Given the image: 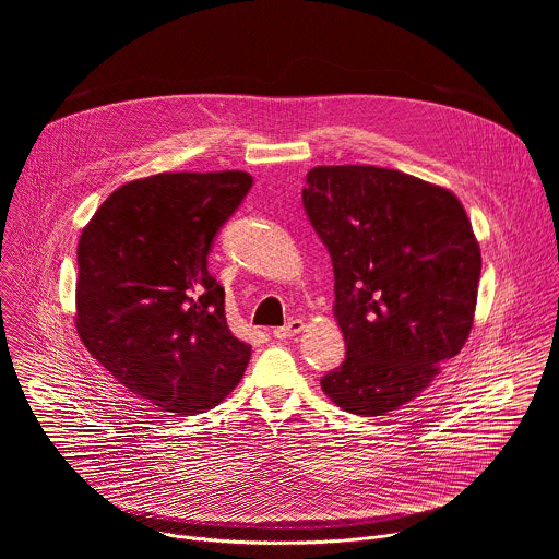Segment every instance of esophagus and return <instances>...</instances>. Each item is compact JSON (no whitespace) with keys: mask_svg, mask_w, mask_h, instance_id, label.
I'll use <instances>...</instances> for the list:
<instances>
[{"mask_svg":"<svg viewBox=\"0 0 559 559\" xmlns=\"http://www.w3.org/2000/svg\"><path fill=\"white\" fill-rule=\"evenodd\" d=\"M305 330V323L300 321V318H294V321H289L287 325H283V328H274V338H278V341H285V338H292V336H296V334H300Z\"/></svg>","mask_w":559,"mask_h":559,"instance_id":"34e87169","label":"esophagus"}]
</instances>
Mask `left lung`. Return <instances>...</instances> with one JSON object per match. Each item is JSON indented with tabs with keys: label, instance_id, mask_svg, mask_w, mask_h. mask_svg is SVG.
Here are the masks:
<instances>
[{
	"label": "left lung",
	"instance_id": "8db88e82",
	"mask_svg": "<svg viewBox=\"0 0 559 559\" xmlns=\"http://www.w3.org/2000/svg\"><path fill=\"white\" fill-rule=\"evenodd\" d=\"M302 205L334 265V313L347 358L321 378L332 401L384 416L460 354L483 257L457 197L376 166H318Z\"/></svg>",
	"mask_w": 559,
	"mask_h": 559
}]
</instances>
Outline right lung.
Returning a JSON list of instances; mask_svg holds the SVG:
<instances>
[{
    "instance_id": "1",
    "label": "right lung",
    "mask_w": 559,
    "mask_h": 559,
    "mask_svg": "<svg viewBox=\"0 0 559 559\" xmlns=\"http://www.w3.org/2000/svg\"><path fill=\"white\" fill-rule=\"evenodd\" d=\"M252 183L241 170L136 179L102 203L79 238L76 332L150 407L203 414L246 373L252 347L227 328L207 254Z\"/></svg>"
}]
</instances>
